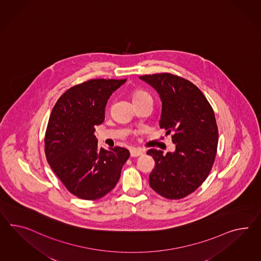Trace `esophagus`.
Returning a JSON list of instances; mask_svg holds the SVG:
<instances>
[{
  "label": "esophagus",
  "instance_id": "obj_1",
  "mask_svg": "<svg viewBox=\"0 0 261 261\" xmlns=\"http://www.w3.org/2000/svg\"><path fill=\"white\" fill-rule=\"evenodd\" d=\"M144 151L140 149V148H133L130 149V156L132 157H138L140 155H143Z\"/></svg>",
  "mask_w": 261,
  "mask_h": 261
}]
</instances>
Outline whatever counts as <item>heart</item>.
Returning <instances> with one entry per match:
<instances>
[{
	"label": "heart",
	"mask_w": 261,
	"mask_h": 261,
	"mask_svg": "<svg viewBox=\"0 0 261 261\" xmlns=\"http://www.w3.org/2000/svg\"><path fill=\"white\" fill-rule=\"evenodd\" d=\"M144 97H149V95L144 91H136V92H134V95H133L134 101L138 100V99L144 98Z\"/></svg>",
	"instance_id": "1"
}]
</instances>
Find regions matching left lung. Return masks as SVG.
I'll list each match as a JSON object with an SVG mask.
<instances>
[{"label": "left lung", "mask_w": 261, "mask_h": 261, "mask_svg": "<svg viewBox=\"0 0 261 261\" xmlns=\"http://www.w3.org/2000/svg\"><path fill=\"white\" fill-rule=\"evenodd\" d=\"M140 80L153 87L162 101L161 128L173 132L174 152L151 148L155 161L149 186L155 192L179 200L194 192L214 164L219 130L213 109L192 82L169 73L145 74Z\"/></svg>", "instance_id": "1"}]
</instances>
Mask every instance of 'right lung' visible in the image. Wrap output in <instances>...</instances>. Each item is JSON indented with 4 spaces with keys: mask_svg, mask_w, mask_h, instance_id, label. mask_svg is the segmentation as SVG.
<instances>
[{
    "mask_svg": "<svg viewBox=\"0 0 261 261\" xmlns=\"http://www.w3.org/2000/svg\"><path fill=\"white\" fill-rule=\"evenodd\" d=\"M127 80H91L70 88L55 104L47 125L44 147L49 166L68 191L97 200L120 178L129 157L125 147H97L94 127L105 119L107 101Z\"/></svg>",
    "mask_w": 261,
    "mask_h": 261,
    "instance_id": "right-lung-1",
    "label": "right lung"
}]
</instances>
